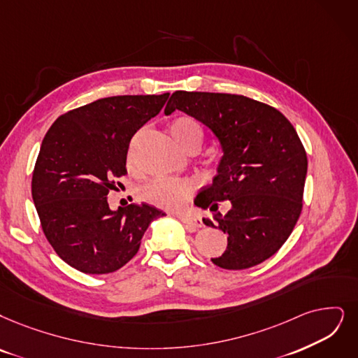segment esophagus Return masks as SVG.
I'll return each instance as SVG.
<instances>
[{
    "mask_svg": "<svg viewBox=\"0 0 358 358\" xmlns=\"http://www.w3.org/2000/svg\"><path fill=\"white\" fill-rule=\"evenodd\" d=\"M178 219L182 223L187 224V227L189 229V231H195V229H199V227L204 226L201 219L194 217V216H188V214H178Z\"/></svg>",
    "mask_w": 358,
    "mask_h": 358,
    "instance_id": "1",
    "label": "esophagus"
}]
</instances>
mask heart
<instances>
[{
	"label": "heart",
	"mask_w": 358,
	"mask_h": 358,
	"mask_svg": "<svg viewBox=\"0 0 358 358\" xmlns=\"http://www.w3.org/2000/svg\"><path fill=\"white\" fill-rule=\"evenodd\" d=\"M170 134L176 141V144L188 151L191 148H199L204 141V131L191 117H179L170 124ZM132 162V154L129 155ZM195 185L191 180L175 179V178H155L141 189V196L147 203L163 208H178L185 204L192 196Z\"/></svg>",
	"instance_id": "obj_1"
}]
</instances>
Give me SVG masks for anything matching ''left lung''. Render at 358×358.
Listing matches in <instances>:
<instances>
[{"instance_id": "obj_1", "label": "left lung", "mask_w": 358, "mask_h": 358, "mask_svg": "<svg viewBox=\"0 0 358 358\" xmlns=\"http://www.w3.org/2000/svg\"><path fill=\"white\" fill-rule=\"evenodd\" d=\"M175 110L207 126L223 152L217 175L195 198L213 211L204 224L227 235L226 251L211 262L227 270L263 263L289 238L303 208L307 154L294 126L244 95L176 91L164 114ZM224 199L231 210L222 215Z\"/></svg>"}]
</instances>
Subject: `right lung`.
<instances>
[{
	"label": "right lung",
	"mask_w": 358,
	"mask_h": 358,
	"mask_svg": "<svg viewBox=\"0 0 358 358\" xmlns=\"http://www.w3.org/2000/svg\"><path fill=\"white\" fill-rule=\"evenodd\" d=\"M162 95H120L71 110L41 144L32 198L48 242L82 273L106 275L138 252L150 223L166 213L150 204L113 211L107 195L126 175L132 136L167 101Z\"/></svg>",
	"instance_id": "obj_1"
}]
</instances>
